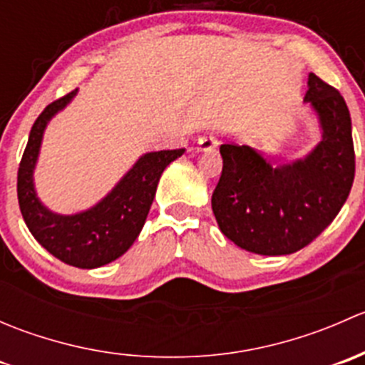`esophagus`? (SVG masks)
I'll return each mask as SVG.
<instances>
[{
	"label": "esophagus",
	"instance_id": "34e87169",
	"mask_svg": "<svg viewBox=\"0 0 365 365\" xmlns=\"http://www.w3.org/2000/svg\"><path fill=\"white\" fill-rule=\"evenodd\" d=\"M217 146V135L213 134V132H208V134L201 135L200 139H197V150H201V152H210V150H213Z\"/></svg>",
	"mask_w": 365,
	"mask_h": 365
}]
</instances>
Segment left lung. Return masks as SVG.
Instances as JSON below:
<instances>
[{"label": "left lung", "mask_w": 365, "mask_h": 365, "mask_svg": "<svg viewBox=\"0 0 365 365\" xmlns=\"http://www.w3.org/2000/svg\"><path fill=\"white\" fill-rule=\"evenodd\" d=\"M305 102L318 113L323 139L311 155L272 168L245 145H220L222 173L212 194L220 231L263 256L304 249L336 219L355 178L351 118L339 91L309 73Z\"/></svg>", "instance_id": "left-lung-1"}]
</instances>
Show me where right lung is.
<instances>
[{"instance_id": "right-lung-1", "label": "right lung", "mask_w": 365, "mask_h": 365, "mask_svg": "<svg viewBox=\"0 0 365 365\" xmlns=\"http://www.w3.org/2000/svg\"><path fill=\"white\" fill-rule=\"evenodd\" d=\"M73 95L76 90L51 102L33 123L17 171V200L26 226L43 249L72 267L97 268L111 263L134 244L145 226L162 171L185 148L146 153L97 206L76 215H56L36 200L31 175L47 121Z\"/></svg>"}]
</instances>
